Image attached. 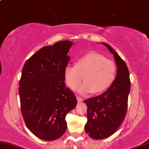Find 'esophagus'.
<instances>
[{"label": "esophagus", "instance_id": "34e87169", "mask_svg": "<svg viewBox=\"0 0 149 149\" xmlns=\"http://www.w3.org/2000/svg\"><path fill=\"white\" fill-rule=\"evenodd\" d=\"M77 101H78V102H79V103H81L83 101V99L81 98L80 97H79V96H77Z\"/></svg>", "mask_w": 149, "mask_h": 149}]
</instances>
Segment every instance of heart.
<instances>
[{"label": "heart", "instance_id": "1", "mask_svg": "<svg viewBox=\"0 0 149 149\" xmlns=\"http://www.w3.org/2000/svg\"><path fill=\"white\" fill-rule=\"evenodd\" d=\"M116 74L115 63L95 52L86 54L77 60L74 65H67L64 70L65 82L69 88L74 90L83 77L84 82L78 88V92H92L95 95L109 89L115 80Z\"/></svg>", "mask_w": 149, "mask_h": 149}]
</instances>
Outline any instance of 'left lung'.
Returning a JSON list of instances; mask_svg holds the SVG:
<instances>
[{"mask_svg":"<svg viewBox=\"0 0 149 149\" xmlns=\"http://www.w3.org/2000/svg\"><path fill=\"white\" fill-rule=\"evenodd\" d=\"M102 44L114 55L117 72L115 80L108 90L84 101L88 107L85 132L94 139L111 136L120 126L126 116L130 92V74L126 63L110 45Z\"/></svg>","mask_w":149,"mask_h":149,"instance_id":"obj_1","label":"left lung"}]
</instances>
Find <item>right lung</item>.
Masks as SVG:
<instances>
[{
	"label": "right lung",
	"mask_w": 149,
	"mask_h": 149,
	"mask_svg": "<svg viewBox=\"0 0 149 149\" xmlns=\"http://www.w3.org/2000/svg\"><path fill=\"white\" fill-rule=\"evenodd\" d=\"M72 42L59 41L42 47L27 60L19 80L21 111L29 130L40 139L53 141L67 130L65 116L77 104L65 86L64 70Z\"/></svg>",
	"instance_id": "1"
}]
</instances>
